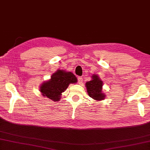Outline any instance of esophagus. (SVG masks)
<instances>
[{
    "label": "esophagus",
    "instance_id": "obj_1",
    "mask_svg": "<svg viewBox=\"0 0 150 150\" xmlns=\"http://www.w3.org/2000/svg\"><path fill=\"white\" fill-rule=\"evenodd\" d=\"M77 79H78V83H79V84H81L83 83V77H77Z\"/></svg>",
    "mask_w": 150,
    "mask_h": 150
}]
</instances>
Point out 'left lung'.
Masks as SVG:
<instances>
[{"label":"left lung","instance_id":"left-lung-1","mask_svg":"<svg viewBox=\"0 0 150 150\" xmlns=\"http://www.w3.org/2000/svg\"><path fill=\"white\" fill-rule=\"evenodd\" d=\"M92 77V79L86 83L88 94L94 100H102L105 96V95L103 94L102 91V81L96 75H93Z\"/></svg>","mask_w":150,"mask_h":150}]
</instances>
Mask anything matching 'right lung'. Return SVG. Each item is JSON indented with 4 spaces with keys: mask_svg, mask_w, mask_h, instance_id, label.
Masks as SVG:
<instances>
[{
    "mask_svg": "<svg viewBox=\"0 0 150 150\" xmlns=\"http://www.w3.org/2000/svg\"><path fill=\"white\" fill-rule=\"evenodd\" d=\"M77 81V77L71 72L58 70L52 75L50 80L42 83L40 91L44 97L56 101L59 100L61 94L66 91L69 84Z\"/></svg>",
    "mask_w": 150,
    "mask_h": 150,
    "instance_id": "1",
    "label": "right lung"
}]
</instances>
